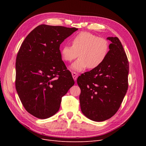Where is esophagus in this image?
Instances as JSON below:
<instances>
[{
    "label": "esophagus",
    "instance_id": "34e87169",
    "mask_svg": "<svg viewBox=\"0 0 146 146\" xmlns=\"http://www.w3.org/2000/svg\"><path fill=\"white\" fill-rule=\"evenodd\" d=\"M72 76L74 80L75 81H76L77 79V77H78V74L75 72H72Z\"/></svg>",
    "mask_w": 146,
    "mask_h": 146
}]
</instances>
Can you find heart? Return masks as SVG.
I'll return each mask as SVG.
<instances>
[{
	"mask_svg": "<svg viewBox=\"0 0 146 146\" xmlns=\"http://www.w3.org/2000/svg\"><path fill=\"white\" fill-rule=\"evenodd\" d=\"M110 51V43L104 38L98 37L90 32H83L77 35L72 40V46L65 45L61 50L63 60L70 62L78 56L70 69L80 72L88 68L94 69L100 66Z\"/></svg>",
	"mask_w": 146,
	"mask_h": 146,
	"instance_id": "heart-1",
	"label": "heart"
}]
</instances>
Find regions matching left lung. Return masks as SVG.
Instances as JSON below:
<instances>
[{"label":"left lung","mask_w":146,"mask_h":146,"mask_svg":"<svg viewBox=\"0 0 146 146\" xmlns=\"http://www.w3.org/2000/svg\"><path fill=\"white\" fill-rule=\"evenodd\" d=\"M111 41L107 58L100 66L77 78L82 112L92 121H104L116 114L128 90L129 64L117 37Z\"/></svg>","instance_id":"left-lung-1"}]
</instances>
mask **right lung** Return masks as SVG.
<instances>
[{"label":"right lung","mask_w":146,"mask_h":146,"mask_svg":"<svg viewBox=\"0 0 146 146\" xmlns=\"http://www.w3.org/2000/svg\"><path fill=\"white\" fill-rule=\"evenodd\" d=\"M77 30L42 24L22 43L16 60V89L25 109L35 117L54 115L62 97L74 85L60 46Z\"/></svg>","instance_id":"obj_1"}]
</instances>
